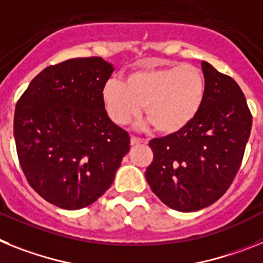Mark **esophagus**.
Segmentation results:
<instances>
[{
	"instance_id": "obj_1",
	"label": "esophagus",
	"mask_w": 263,
	"mask_h": 263,
	"mask_svg": "<svg viewBox=\"0 0 263 263\" xmlns=\"http://www.w3.org/2000/svg\"><path fill=\"white\" fill-rule=\"evenodd\" d=\"M143 143H145L144 139L136 138V136H131V145H139V144H143Z\"/></svg>"
}]
</instances>
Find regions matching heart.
I'll return each instance as SVG.
<instances>
[{
  "label": "heart",
  "mask_w": 263,
  "mask_h": 263,
  "mask_svg": "<svg viewBox=\"0 0 263 263\" xmlns=\"http://www.w3.org/2000/svg\"><path fill=\"white\" fill-rule=\"evenodd\" d=\"M205 77L195 66L140 68L129 72L124 83L109 79L102 88V100L114 123L124 125L145 116L157 132L175 135L195 122L204 106Z\"/></svg>",
  "instance_id": "b5f03b06"
}]
</instances>
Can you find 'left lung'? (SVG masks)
<instances>
[{
	"mask_svg": "<svg viewBox=\"0 0 263 263\" xmlns=\"http://www.w3.org/2000/svg\"><path fill=\"white\" fill-rule=\"evenodd\" d=\"M201 67L206 93L195 122L149 141L154 161L145 179L166 206L180 212L200 211L228 191L252 129V114L236 81L208 62Z\"/></svg>",
	"mask_w": 263,
	"mask_h": 263,
	"instance_id": "1",
	"label": "left lung"
}]
</instances>
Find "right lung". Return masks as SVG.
Listing matches in <instances>:
<instances>
[{"label":"right lung","instance_id":"right-lung-1","mask_svg":"<svg viewBox=\"0 0 263 263\" xmlns=\"http://www.w3.org/2000/svg\"><path fill=\"white\" fill-rule=\"evenodd\" d=\"M112 71L100 57L49 66L15 106L21 168L31 188L55 206L75 211L95 202L128 154V134L108 118L102 100Z\"/></svg>","mask_w":263,"mask_h":263}]
</instances>
